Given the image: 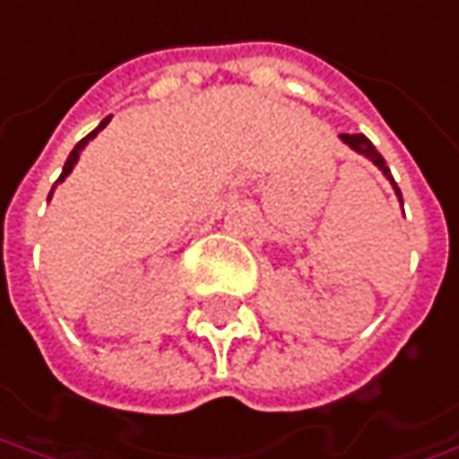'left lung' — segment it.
Segmentation results:
<instances>
[{"label": "left lung", "instance_id": "obj_1", "mask_svg": "<svg viewBox=\"0 0 459 459\" xmlns=\"http://www.w3.org/2000/svg\"><path fill=\"white\" fill-rule=\"evenodd\" d=\"M341 141H343V143H349V146H351L353 151L364 153L366 159H371L374 164L379 166L381 171H384V177L392 181V186H394L396 196L402 199V192H399V186H396L394 177L389 174V166H386V161L381 159V153H379V151H377V146H374V143H371V141H368V138H366L364 134H341Z\"/></svg>", "mask_w": 459, "mask_h": 459}]
</instances>
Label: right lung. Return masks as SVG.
I'll return each mask as SVG.
<instances>
[{
    "label": "right lung",
    "mask_w": 459,
    "mask_h": 459,
    "mask_svg": "<svg viewBox=\"0 0 459 459\" xmlns=\"http://www.w3.org/2000/svg\"><path fill=\"white\" fill-rule=\"evenodd\" d=\"M108 121H110V116H108L106 121L100 123V126H98V128H95V131H91V134H88V136L82 138V141H78V143H75V149L70 151V156H67V161H65V166H63V174H60V179L55 181V184H60V181H63L65 177H67V174H70V171H73V166H75V161H78L80 151L85 149V143H88V141H91V138L98 136V131H100V128H106Z\"/></svg>",
    "instance_id": "add662e5"
}]
</instances>
